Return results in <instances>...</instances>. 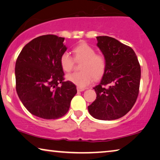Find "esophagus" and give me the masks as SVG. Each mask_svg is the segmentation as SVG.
Returning <instances> with one entry per match:
<instances>
[{"label":"esophagus","mask_w":160,"mask_h":160,"mask_svg":"<svg viewBox=\"0 0 160 160\" xmlns=\"http://www.w3.org/2000/svg\"><path fill=\"white\" fill-rule=\"evenodd\" d=\"M85 88H81V87H77V91L78 92H83V91H84Z\"/></svg>","instance_id":"1"}]
</instances>
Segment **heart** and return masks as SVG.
Returning <instances> with one entry per match:
<instances>
[{
	"instance_id": "b5f03b06",
	"label": "heart",
	"mask_w": 160,
	"mask_h": 160,
	"mask_svg": "<svg viewBox=\"0 0 160 160\" xmlns=\"http://www.w3.org/2000/svg\"><path fill=\"white\" fill-rule=\"evenodd\" d=\"M73 58L67 51L60 56V65L65 72L73 69L75 61L80 62L79 72L72 73L66 76L68 82L74 83L78 87L84 88L99 79L104 74L107 67V61L104 56L96 53V50L86 42H81L73 48Z\"/></svg>"
}]
</instances>
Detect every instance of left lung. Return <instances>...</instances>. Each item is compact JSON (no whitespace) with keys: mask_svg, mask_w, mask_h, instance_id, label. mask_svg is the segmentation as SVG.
<instances>
[{"mask_svg":"<svg viewBox=\"0 0 160 160\" xmlns=\"http://www.w3.org/2000/svg\"><path fill=\"white\" fill-rule=\"evenodd\" d=\"M97 39L107 67L100 83L94 88L97 99L88 110L95 119H117L127 114L136 102L141 68L131 47L109 36H97Z\"/></svg>","mask_w":160,"mask_h":160,"instance_id":"8db88e82","label":"left lung"}]
</instances>
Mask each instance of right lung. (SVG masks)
I'll use <instances>...</instances> for the list:
<instances>
[{
	"instance_id": "right-lung-1",
	"label": "right lung",
	"mask_w": 160,
	"mask_h": 160,
	"mask_svg": "<svg viewBox=\"0 0 160 160\" xmlns=\"http://www.w3.org/2000/svg\"><path fill=\"white\" fill-rule=\"evenodd\" d=\"M64 38L44 35L24 46L16 62V88L26 109L35 116L55 119L64 116L77 94L74 83L64 81L60 56Z\"/></svg>"
}]
</instances>
